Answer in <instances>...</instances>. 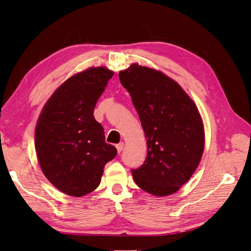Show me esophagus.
Returning a JSON list of instances; mask_svg holds the SVG:
<instances>
[{"label": "esophagus", "instance_id": "esophagus-1", "mask_svg": "<svg viewBox=\"0 0 251 251\" xmlns=\"http://www.w3.org/2000/svg\"><path fill=\"white\" fill-rule=\"evenodd\" d=\"M124 147H125V144H124V142H122V143H119V144H117V145H116V149H117L118 153H120V152L123 151Z\"/></svg>", "mask_w": 251, "mask_h": 251}]
</instances>
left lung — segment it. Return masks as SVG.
Segmentation results:
<instances>
[{"label":"left lung","instance_id":"left-lung-1","mask_svg":"<svg viewBox=\"0 0 251 251\" xmlns=\"http://www.w3.org/2000/svg\"><path fill=\"white\" fill-rule=\"evenodd\" d=\"M147 138L144 164L132 170L136 184L157 197L176 193L196 171L205 133L199 110L173 79L133 64L119 72Z\"/></svg>","mask_w":251,"mask_h":251}]
</instances>
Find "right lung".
Listing matches in <instances>:
<instances>
[{"instance_id":"1","label":"right lung","mask_w":251,"mask_h":251,"mask_svg":"<svg viewBox=\"0 0 251 251\" xmlns=\"http://www.w3.org/2000/svg\"><path fill=\"white\" fill-rule=\"evenodd\" d=\"M114 73L89 68L70 77L43 107L35 129V148L45 177L62 193L82 197L95 190L105 165L117 154L105 142L94 109Z\"/></svg>"}]
</instances>
